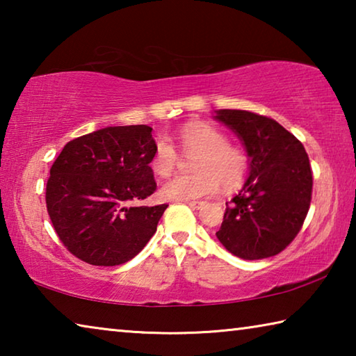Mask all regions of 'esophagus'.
Masks as SVG:
<instances>
[{"mask_svg": "<svg viewBox=\"0 0 356 356\" xmlns=\"http://www.w3.org/2000/svg\"><path fill=\"white\" fill-rule=\"evenodd\" d=\"M184 202L186 204V206H190L191 209H201L204 204H206L204 201H184Z\"/></svg>", "mask_w": 356, "mask_h": 356, "instance_id": "esophagus-1", "label": "esophagus"}]
</instances>
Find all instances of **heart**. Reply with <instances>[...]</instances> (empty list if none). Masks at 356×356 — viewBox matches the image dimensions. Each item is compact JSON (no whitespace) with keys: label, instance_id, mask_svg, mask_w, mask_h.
<instances>
[{"label":"heart","instance_id":"obj_1","mask_svg":"<svg viewBox=\"0 0 356 356\" xmlns=\"http://www.w3.org/2000/svg\"><path fill=\"white\" fill-rule=\"evenodd\" d=\"M177 140L185 154L195 155L193 174H179L161 184L163 200L190 201L209 196L218 190L220 182L225 188L242 184L248 160L242 149L231 146L226 135L209 124L191 122L180 129ZM177 150L168 138L155 143L150 168L156 176H168L177 165Z\"/></svg>","mask_w":356,"mask_h":356}]
</instances>
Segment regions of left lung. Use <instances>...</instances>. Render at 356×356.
<instances>
[{
	"label": "left lung",
	"instance_id": "obj_1",
	"mask_svg": "<svg viewBox=\"0 0 356 356\" xmlns=\"http://www.w3.org/2000/svg\"><path fill=\"white\" fill-rule=\"evenodd\" d=\"M213 119L234 131L248 155V177L226 204L216 238L245 261L281 252L308 215L312 172L308 154L276 120L245 110H216Z\"/></svg>",
	"mask_w": 356,
	"mask_h": 356
}]
</instances>
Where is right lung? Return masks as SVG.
Instances as JSON below:
<instances>
[{"label": "right lung", "mask_w": 356, "mask_h": 356, "mask_svg": "<svg viewBox=\"0 0 356 356\" xmlns=\"http://www.w3.org/2000/svg\"><path fill=\"white\" fill-rule=\"evenodd\" d=\"M155 140L149 125H118L65 144L50 170L47 210L72 254L91 265L113 267L140 252L166 210L141 206L156 188Z\"/></svg>", "instance_id": "add662e5"}]
</instances>
